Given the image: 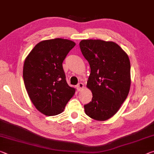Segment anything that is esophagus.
<instances>
[{"label": "esophagus", "instance_id": "1", "mask_svg": "<svg viewBox=\"0 0 154 154\" xmlns=\"http://www.w3.org/2000/svg\"><path fill=\"white\" fill-rule=\"evenodd\" d=\"M77 87L78 90H79V91L83 90V88H84V87H83V84L82 83H78Z\"/></svg>", "mask_w": 154, "mask_h": 154}]
</instances>
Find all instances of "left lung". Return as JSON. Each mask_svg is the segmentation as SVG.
<instances>
[{
  "mask_svg": "<svg viewBox=\"0 0 154 154\" xmlns=\"http://www.w3.org/2000/svg\"><path fill=\"white\" fill-rule=\"evenodd\" d=\"M79 46L91 69L87 87L93 97L84 105L85 113L95 120L105 121L118 111L129 93V58L113 41L82 40Z\"/></svg>",
  "mask_w": 154,
  "mask_h": 154,
  "instance_id": "obj_1",
  "label": "left lung"
}]
</instances>
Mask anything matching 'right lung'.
Returning <instances> with one entry per match:
<instances>
[{"mask_svg":"<svg viewBox=\"0 0 154 154\" xmlns=\"http://www.w3.org/2000/svg\"><path fill=\"white\" fill-rule=\"evenodd\" d=\"M75 43L64 38L42 41L26 58L23 78L36 109L45 116H56L75 92L66 81L62 62Z\"/></svg>","mask_w":154,"mask_h":154,"instance_id":"add662e5","label":"right lung"}]
</instances>
